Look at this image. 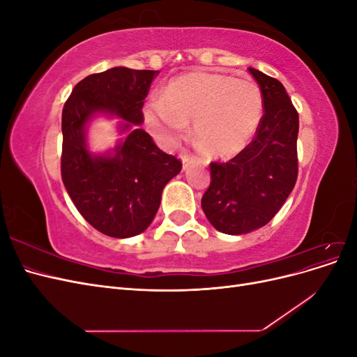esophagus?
I'll list each match as a JSON object with an SVG mask.
<instances>
[{
  "label": "esophagus",
  "instance_id": "obj_1",
  "mask_svg": "<svg viewBox=\"0 0 357 357\" xmlns=\"http://www.w3.org/2000/svg\"><path fill=\"white\" fill-rule=\"evenodd\" d=\"M180 159H181V162H183V169H188V167L190 165V162H192V158H190L188 153L181 152V153H180Z\"/></svg>",
  "mask_w": 357,
  "mask_h": 357
}]
</instances>
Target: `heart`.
I'll return each mask as SVG.
<instances>
[{"label":"heart","mask_w":357,"mask_h":357,"mask_svg":"<svg viewBox=\"0 0 357 357\" xmlns=\"http://www.w3.org/2000/svg\"><path fill=\"white\" fill-rule=\"evenodd\" d=\"M262 117L261 88L250 79L219 73L183 75L144 105V122L162 144H176L193 121L198 144L218 158H231L245 149Z\"/></svg>","instance_id":"b5f03b06"}]
</instances>
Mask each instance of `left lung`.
I'll list each match as a JSON object with an SVG mask.
<instances>
[{"label":"left lung","mask_w":357,"mask_h":357,"mask_svg":"<svg viewBox=\"0 0 357 357\" xmlns=\"http://www.w3.org/2000/svg\"><path fill=\"white\" fill-rule=\"evenodd\" d=\"M264 96L255 138L228 162H211V183L201 199L215 229L241 235L262 228L282 208L298 178L299 116L284 86L248 68Z\"/></svg>","instance_id":"1"}]
</instances>
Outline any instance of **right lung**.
I'll return each mask as SVG.
<instances>
[{
	"mask_svg": "<svg viewBox=\"0 0 357 357\" xmlns=\"http://www.w3.org/2000/svg\"><path fill=\"white\" fill-rule=\"evenodd\" d=\"M158 74L125 67L91 74L75 84L63 104V186L84 220L114 238H129L149 228L162 190L181 171L180 159L162 152L139 128L144 100ZM95 112L126 121L123 130L128 128L130 134L113 157H93L85 147V123Z\"/></svg>",
	"mask_w": 357,
	"mask_h": 357,
	"instance_id": "obj_1",
	"label": "right lung"
}]
</instances>
